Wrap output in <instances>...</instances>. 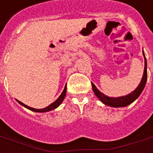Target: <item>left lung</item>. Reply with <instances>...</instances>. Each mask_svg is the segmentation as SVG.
<instances>
[{"instance_id":"obj_1","label":"left lung","mask_w":153,"mask_h":153,"mask_svg":"<svg viewBox=\"0 0 153 153\" xmlns=\"http://www.w3.org/2000/svg\"><path fill=\"white\" fill-rule=\"evenodd\" d=\"M143 53V56H144V64H145V66H144V72H143L142 80L140 81V84L138 85V87L136 88L133 92H131V93L127 94L126 96L118 97V98L108 97L106 96L105 94L101 93L100 90L97 89L96 86L93 83H91L93 91L95 94V95L100 99L101 102H103L105 105L110 106V107L120 108V107H126V106L130 105V103H132L134 100L138 99V97L140 95V94L142 93V91L143 90L144 87H145L146 81H147V78H148V73H147V59H146L144 52Z\"/></svg>"}]
</instances>
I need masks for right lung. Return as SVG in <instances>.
<instances>
[{"mask_svg": "<svg viewBox=\"0 0 153 153\" xmlns=\"http://www.w3.org/2000/svg\"><path fill=\"white\" fill-rule=\"evenodd\" d=\"M66 93H67V86L65 85L64 90H63V91L62 92V94H60V96L58 98V100H55L54 102L51 103V105H49L48 107H46V108H41V109L33 108H31V107H28V106L25 105L24 103H23L22 102H20V101H19V100H18V102H19V103H20L21 105L23 106V107H25L26 108L29 109V110H31V111H32V112H50V111H51V110H53V109H55L56 108H58V107L62 103V102H63V100H64V98H65Z\"/></svg>", "mask_w": 153, "mask_h": 153, "instance_id": "obj_1", "label": "right lung"}]
</instances>
